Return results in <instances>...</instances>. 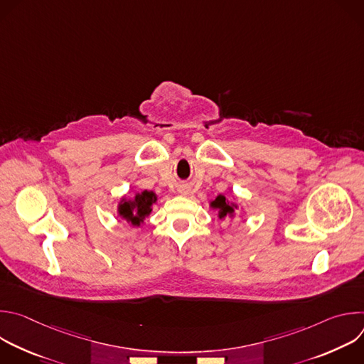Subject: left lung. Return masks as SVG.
<instances>
[{"label": "left lung", "mask_w": 364, "mask_h": 364, "mask_svg": "<svg viewBox=\"0 0 364 364\" xmlns=\"http://www.w3.org/2000/svg\"><path fill=\"white\" fill-rule=\"evenodd\" d=\"M212 209H216L219 213V219H225L226 216H233L235 209H237V205L235 203H229V200L223 196L219 194L212 203H210Z\"/></svg>", "instance_id": "left-lung-1"}]
</instances>
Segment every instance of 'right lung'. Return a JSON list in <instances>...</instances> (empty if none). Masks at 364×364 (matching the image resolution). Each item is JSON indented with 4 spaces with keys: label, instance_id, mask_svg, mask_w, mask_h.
Masks as SVG:
<instances>
[{
    "label": "right lung",
    "instance_id": "obj_1",
    "mask_svg": "<svg viewBox=\"0 0 364 364\" xmlns=\"http://www.w3.org/2000/svg\"><path fill=\"white\" fill-rule=\"evenodd\" d=\"M157 201V194L144 190L136 193L132 198H122L118 205V215L132 226H139L151 213L152 204Z\"/></svg>",
    "mask_w": 364,
    "mask_h": 364
}]
</instances>
